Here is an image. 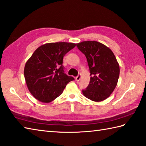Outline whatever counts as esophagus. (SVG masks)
I'll use <instances>...</instances> for the list:
<instances>
[{"label":"esophagus","mask_w":146,"mask_h":146,"mask_svg":"<svg viewBox=\"0 0 146 146\" xmlns=\"http://www.w3.org/2000/svg\"><path fill=\"white\" fill-rule=\"evenodd\" d=\"M80 78H81V74H78V75L76 77L75 80H76V81L78 82L80 80Z\"/></svg>","instance_id":"1"}]
</instances>
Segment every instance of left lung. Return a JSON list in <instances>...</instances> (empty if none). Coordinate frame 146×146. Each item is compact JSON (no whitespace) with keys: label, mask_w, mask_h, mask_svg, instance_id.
<instances>
[{"label":"left lung","mask_w":146,"mask_h":146,"mask_svg":"<svg viewBox=\"0 0 146 146\" xmlns=\"http://www.w3.org/2000/svg\"><path fill=\"white\" fill-rule=\"evenodd\" d=\"M76 46L86 57L90 70L88 86L84 96L91 101H102L110 97L117 85L119 66L109 47L97 41H84Z\"/></svg>","instance_id":"left-lung-1"}]
</instances>
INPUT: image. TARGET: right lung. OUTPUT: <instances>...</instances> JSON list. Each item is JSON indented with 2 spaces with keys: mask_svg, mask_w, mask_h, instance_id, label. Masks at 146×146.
I'll return each instance as SVG.
<instances>
[{
  "mask_svg": "<svg viewBox=\"0 0 146 146\" xmlns=\"http://www.w3.org/2000/svg\"><path fill=\"white\" fill-rule=\"evenodd\" d=\"M75 46L74 43L65 42L47 43L37 48L26 62L24 75L27 87L38 101L45 103L54 101L74 80L64 73L62 59Z\"/></svg>",
  "mask_w": 146,
  "mask_h": 146,
  "instance_id": "obj_1",
  "label": "right lung"
}]
</instances>
